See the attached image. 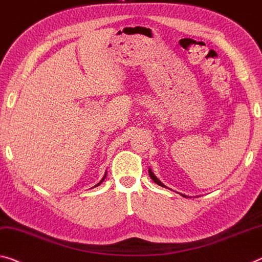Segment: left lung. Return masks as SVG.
<instances>
[{"label":"left lung","instance_id":"left-lung-1","mask_svg":"<svg viewBox=\"0 0 262 262\" xmlns=\"http://www.w3.org/2000/svg\"><path fill=\"white\" fill-rule=\"evenodd\" d=\"M149 176H150L151 180H152L154 182H155L156 184H159L160 186H163V188H167V186H165L163 183H162V182L159 180V178H157L155 175H154L152 171H151V169H149ZM182 196H184V194H182ZM184 197H186V196H184Z\"/></svg>","mask_w":262,"mask_h":262}]
</instances>
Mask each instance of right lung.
<instances>
[{"mask_svg": "<svg viewBox=\"0 0 262 262\" xmlns=\"http://www.w3.org/2000/svg\"><path fill=\"white\" fill-rule=\"evenodd\" d=\"M105 178H106V173H105V176H103V178H102V180H101L100 182H99V183H98L97 185H94V186H98V185H100V184L102 183V182H103V181H105Z\"/></svg>", "mask_w": 262, "mask_h": 262, "instance_id": "1", "label": "right lung"}]
</instances>
